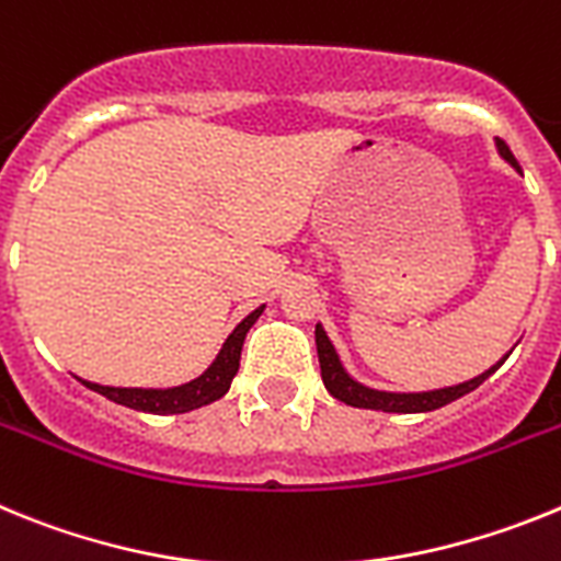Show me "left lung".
Segmentation results:
<instances>
[{
	"instance_id": "8db88e82",
	"label": "left lung",
	"mask_w": 561,
	"mask_h": 561,
	"mask_svg": "<svg viewBox=\"0 0 561 561\" xmlns=\"http://www.w3.org/2000/svg\"><path fill=\"white\" fill-rule=\"evenodd\" d=\"M496 149H500V154H503L511 165H516V158L511 154V149L503 144V140H496ZM516 169H519V165H516ZM316 350H319L321 381H324L330 396L344 401L347 407L381 409V412H403V415H409V412H432V409H440L446 407V403L457 401V398L469 396L471 389L480 387V383H483L491 373H496L500 364H503L500 362L496 367H491L489 373L477 375V378H471V381L466 383H457V387L435 389V392H409V396H398V392H378V389H367L362 387V383H355L353 378L341 369L339 355H335L328 333H324L321 328H316Z\"/></svg>"
}]
</instances>
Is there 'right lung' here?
Instances as JSON below:
<instances>
[{"label":"right lung","instance_id":"obj_1","mask_svg":"<svg viewBox=\"0 0 561 561\" xmlns=\"http://www.w3.org/2000/svg\"><path fill=\"white\" fill-rule=\"evenodd\" d=\"M262 308L253 310L251 316L237 324L228 341L222 344L217 362L206 369V373L194 378L192 383H183V387L174 389H129V387H101V383L84 381L87 387L95 389L99 396L110 398V401L121 403V407L138 409V412H152V415H180V412H188V409L206 407V403L217 401L228 392L233 375L240 369V355H242V341L245 333L253 328V321L260 319Z\"/></svg>","mask_w":561,"mask_h":561}]
</instances>
